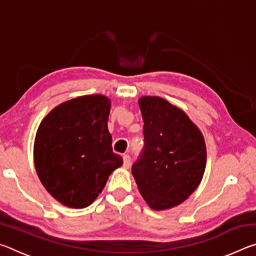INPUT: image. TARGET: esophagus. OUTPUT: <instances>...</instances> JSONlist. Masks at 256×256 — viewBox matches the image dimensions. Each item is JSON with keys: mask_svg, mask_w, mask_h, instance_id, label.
<instances>
[{"mask_svg": "<svg viewBox=\"0 0 256 256\" xmlns=\"http://www.w3.org/2000/svg\"><path fill=\"white\" fill-rule=\"evenodd\" d=\"M123 166L125 168H128L131 166V157L128 154H124L123 156Z\"/></svg>", "mask_w": 256, "mask_h": 256, "instance_id": "1", "label": "esophagus"}]
</instances>
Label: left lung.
Returning <instances> with one entry per match:
<instances>
[{"label": "left lung", "mask_w": 256, "mask_h": 256, "mask_svg": "<svg viewBox=\"0 0 256 256\" xmlns=\"http://www.w3.org/2000/svg\"><path fill=\"white\" fill-rule=\"evenodd\" d=\"M144 146L132 174L154 210L185 201L204 174L206 149L200 130L180 108L160 97H142Z\"/></svg>", "instance_id": "obj_1"}]
</instances>
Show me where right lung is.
I'll return each mask as SVG.
<instances>
[{"instance_id": "obj_1", "label": "right lung", "mask_w": 256, "mask_h": 256, "mask_svg": "<svg viewBox=\"0 0 256 256\" xmlns=\"http://www.w3.org/2000/svg\"><path fill=\"white\" fill-rule=\"evenodd\" d=\"M110 100L102 94L78 97L55 107L42 120L34 148L38 177L62 204H92L108 177L122 166L112 152L107 122Z\"/></svg>"}]
</instances>
